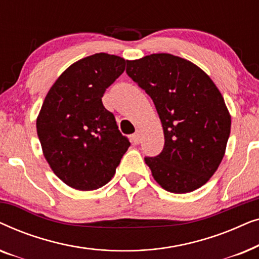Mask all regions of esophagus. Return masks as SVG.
<instances>
[{
  "instance_id": "obj_1",
  "label": "esophagus",
  "mask_w": 259,
  "mask_h": 259,
  "mask_svg": "<svg viewBox=\"0 0 259 259\" xmlns=\"http://www.w3.org/2000/svg\"><path fill=\"white\" fill-rule=\"evenodd\" d=\"M132 141L134 144H139L140 141H141V133H140V131H137L136 133L133 134L132 136Z\"/></svg>"
}]
</instances>
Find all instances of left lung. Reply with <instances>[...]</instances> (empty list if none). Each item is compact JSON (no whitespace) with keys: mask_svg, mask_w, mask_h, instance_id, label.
Returning a JSON list of instances; mask_svg holds the SVG:
<instances>
[{"mask_svg":"<svg viewBox=\"0 0 259 259\" xmlns=\"http://www.w3.org/2000/svg\"><path fill=\"white\" fill-rule=\"evenodd\" d=\"M126 73L154 102L165 145L145 162L162 189L187 193L217 171L225 154L231 116L224 98L204 70L172 54L127 60Z\"/></svg>","mask_w":259,"mask_h":259,"instance_id":"8db88e82","label":"left lung"}]
</instances>
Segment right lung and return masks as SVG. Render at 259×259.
Returning a JSON list of instances; mask_svg holds the SVG:
<instances>
[{
  "instance_id": "add662e5",
  "label": "right lung",
  "mask_w": 259,
  "mask_h": 259,
  "mask_svg": "<svg viewBox=\"0 0 259 259\" xmlns=\"http://www.w3.org/2000/svg\"><path fill=\"white\" fill-rule=\"evenodd\" d=\"M126 60L98 53L69 66L46 95L36 120L42 152L53 172L80 191L100 189L115 175L130 141L102 105Z\"/></svg>"
}]
</instances>
